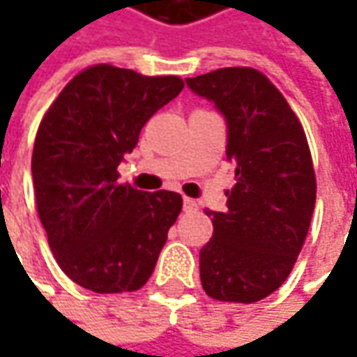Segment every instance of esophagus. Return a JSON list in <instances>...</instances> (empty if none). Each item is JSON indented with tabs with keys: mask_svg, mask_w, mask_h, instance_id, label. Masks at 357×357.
<instances>
[{
	"mask_svg": "<svg viewBox=\"0 0 357 357\" xmlns=\"http://www.w3.org/2000/svg\"><path fill=\"white\" fill-rule=\"evenodd\" d=\"M183 206H185L186 213H197V211H199V204H197V200H192V199L183 200Z\"/></svg>",
	"mask_w": 357,
	"mask_h": 357,
	"instance_id": "1",
	"label": "esophagus"
}]
</instances>
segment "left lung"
<instances>
[{"label":"left lung","instance_id":"1","mask_svg":"<svg viewBox=\"0 0 357 357\" xmlns=\"http://www.w3.org/2000/svg\"><path fill=\"white\" fill-rule=\"evenodd\" d=\"M186 85L228 125L227 158L236 185L227 213L200 248V282L220 302L252 304L278 290L304 246L316 204V174L300 119L280 91L252 67H225Z\"/></svg>","mask_w":357,"mask_h":357}]
</instances>
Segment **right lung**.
Returning <instances> with one entry per match:
<instances>
[{"label":"right lung","mask_w":357,"mask_h":357,"mask_svg":"<svg viewBox=\"0 0 357 357\" xmlns=\"http://www.w3.org/2000/svg\"><path fill=\"white\" fill-rule=\"evenodd\" d=\"M185 87L113 65L77 73L43 115L33 144L35 204L61 270L97 294L143 288L183 208L171 190L119 183L144 123Z\"/></svg>","instance_id":"right-lung-1"}]
</instances>
